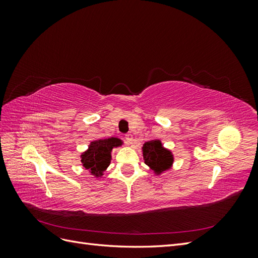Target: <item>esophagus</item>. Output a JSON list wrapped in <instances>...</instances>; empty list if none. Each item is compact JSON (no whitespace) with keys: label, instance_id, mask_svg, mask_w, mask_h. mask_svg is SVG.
Returning a JSON list of instances; mask_svg holds the SVG:
<instances>
[{"label":"esophagus","instance_id":"34e87169","mask_svg":"<svg viewBox=\"0 0 258 258\" xmlns=\"http://www.w3.org/2000/svg\"><path fill=\"white\" fill-rule=\"evenodd\" d=\"M124 138H126V141L128 144H134V136H132L131 134H127L126 136H124Z\"/></svg>","mask_w":258,"mask_h":258}]
</instances>
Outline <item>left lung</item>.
I'll list each match as a JSON object with an SVG mask.
<instances>
[{"mask_svg": "<svg viewBox=\"0 0 258 258\" xmlns=\"http://www.w3.org/2000/svg\"><path fill=\"white\" fill-rule=\"evenodd\" d=\"M143 160L155 175H161L173 167L174 155L165 147L159 139L147 141L142 146Z\"/></svg>", "mask_w": 258, "mask_h": 258, "instance_id": "8db88e82", "label": "left lung"}]
</instances>
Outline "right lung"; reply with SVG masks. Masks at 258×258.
<instances>
[{"mask_svg": "<svg viewBox=\"0 0 258 258\" xmlns=\"http://www.w3.org/2000/svg\"><path fill=\"white\" fill-rule=\"evenodd\" d=\"M123 141L119 138H108L91 141L87 150L81 154L83 167L96 178L102 177L105 170L111 165L114 148L122 146Z\"/></svg>", "mask_w": 258, "mask_h": 258, "instance_id": "obj_1", "label": "right lung"}]
</instances>
